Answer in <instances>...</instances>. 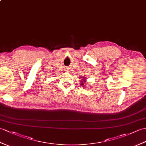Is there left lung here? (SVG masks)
Masks as SVG:
<instances>
[{
    "mask_svg": "<svg viewBox=\"0 0 146 146\" xmlns=\"http://www.w3.org/2000/svg\"><path fill=\"white\" fill-rule=\"evenodd\" d=\"M83 78H85L83 77ZM83 80H83V82L81 83V84H84V80H85V79H83Z\"/></svg>",
    "mask_w": 146,
    "mask_h": 146,
    "instance_id": "1",
    "label": "left lung"
}]
</instances>
